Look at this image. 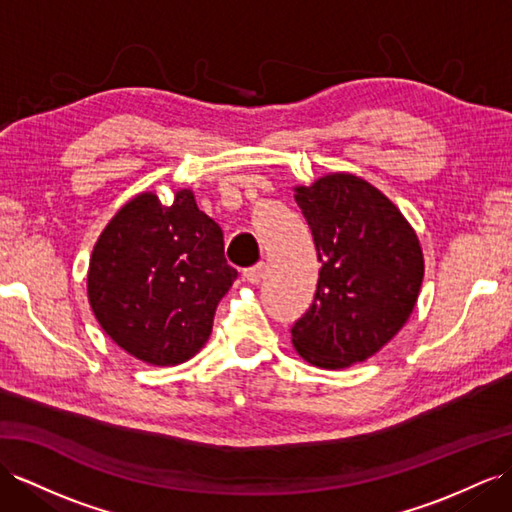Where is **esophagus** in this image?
Instances as JSON below:
<instances>
[{
  "instance_id": "34e87169",
  "label": "esophagus",
  "mask_w": 512,
  "mask_h": 512,
  "mask_svg": "<svg viewBox=\"0 0 512 512\" xmlns=\"http://www.w3.org/2000/svg\"><path fill=\"white\" fill-rule=\"evenodd\" d=\"M264 272H266V266H264V264H255V266L244 270V279H246L248 283L257 285L261 279H264Z\"/></svg>"
}]
</instances>
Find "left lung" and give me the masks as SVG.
<instances>
[{"instance_id":"1","label":"left lung","mask_w":512,"mask_h":512,"mask_svg":"<svg viewBox=\"0 0 512 512\" xmlns=\"http://www.w3.org/2000/svg\"><path fill=\"white\" fill-rule=\"evenodd\" d=\"M294 199L322 268L292 344L311 365L348 368L376 355L409 320L424 279L422 246L400 209L361 177L326 175L298 186Z\"/></svg>"}]
</instances>
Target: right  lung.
Instances as JSON below:
<instances>
[{"label": "right lung", "mask_w": 512, "mask_h": 512, "mask_svg": "<svg viewBox=\"0 0 512 512\" xmlns=\"http://www.w3.org/2000/svg\"><path fill=\"white\" fill-rule=\"evenodd\" d=\"M235 279L222 229L196 207L192 190H179L173 205L142 192L99 235L88 300L101 329L131 357L177 365L205 346Z\"/></svg>", "instance_id": "add662e5"}]
</instances>
